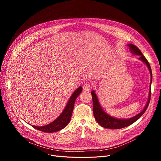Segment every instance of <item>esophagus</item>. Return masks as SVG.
Returning <instances> with one entry per match:
<instances>
[{
	"label": "esophagus",
	"mask_w": 161,
	"mask_h": 161,
	"mask_svg": "<svg viewBox=\"0 0 161 161\" xmlns=\"http://www.w3.org/2000/svg\"><path fill=\"white\" fill-rule=\"evenodd\" d=\"M91 87H92V86H91L90 83H86L83 86V89L86 91H89L91 90Z\"/></svg>",
	"instance_id": "34e87169"
}]
</instances>
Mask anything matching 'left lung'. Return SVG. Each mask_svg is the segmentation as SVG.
<instances>
[{
	"instance_id": "1",
	"label": "left lung",
	"mask_w": 161,
	"mask_h": 161,
	"mask_svg": "<svg viewBox=\"0 0 161 161\" xmlns=\"http://www.w3.org/2000/svg\"><path fill=\"white\" fill-rule=\"evenodd\" d=\"M128 46L130 47V50L132 51V52L134 53V54L140 55V60H142L143 62H144L146 64V65L147 66L148 69L150 71V73H151V85L152 72H151V69L149 63L148 62V61L147 60V58L145 57V56L142 54L141 51L139 49V48L138 47H136V46H134L133 44H129ZM151 95V89H150L149 94V99H148V101L146 104V106H145L144 109H143L142 112H141L139 114L136 115V116H134L132 118H130V119H116V118H114L112 116H109V115H108L106 113H105L103 111V109H102V108H101V106L99 104L98 100L95 94V91H92L91 95H92V103H93V114L95 117V119L97 120L98 123L100 126H102L104 128L119 129H122V128L126 127V126H128L132 125L135 121H136L146 111V109H147V108L149 106V102H150Z\"/></svg>"
}]
</instances>
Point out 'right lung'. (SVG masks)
<instances>
[{
  "mask_svg": "<svg viewBox=\"0 0 161 161\" xmlns=\"http://www.w3.org/2000/svg\"><path fill=\"white\" fill-rule=\"evenodd\" d=\"M81 91L82 87H80L74 92V93L70 98L63 113L54 121L43 126H36L34 125L31 126L33 128L38 130L48 133L55 132L64 129L70 121L75 99L77 98L78 95L81 93Z\"/></svg>",
  "mask_w": 161,
  "mask_h": 161,
  "instance_id": "1",
  "label": "right lung"
}]
</instances>
